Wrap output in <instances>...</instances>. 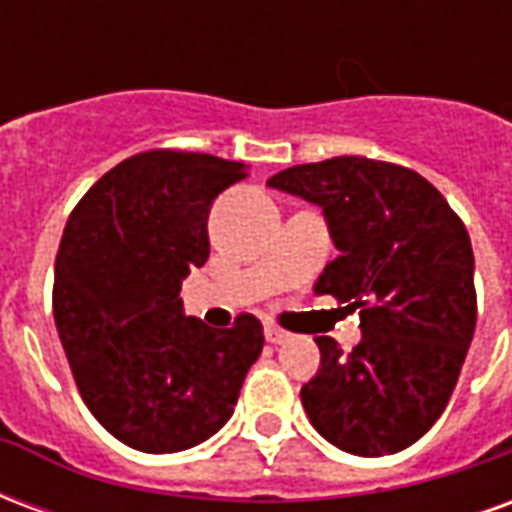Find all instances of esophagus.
<instances>
[{"instance_id": "1", "label": "esophagus", "mask_w": 512, "mask_h": 512, "mask_svg": "<svg viewBox=\"0 0 512 512\" xmlns=\"http://www.w3.org/2000/svg\"><path fill=\"white\" fill-rule=\"evenodd\" d=\"M266 340L271 345H282V343H288V340H290V332L279 329V326H274V323H268V326H266Z\"/></svg>"}]
</instances>
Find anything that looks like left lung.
<instances>
[{
  "mask_svg": "<svg viewBox=\"0 0 512 512\" xmlns=\"http://www.w3.org/2000/svg\"><path fill=\"white\" fill-rule=\"evenodd\" d=\"M268 186L321 208L340 255L315 293L345 301L362 321L351 354L315 337L321 367L301 386L312 428L351 455L406 450L441 417L472 345L466 227L439 189L389 161L337 156L282 169Z\"/></svg>",
  "mask_w": 512,
  "mask_h": 512,
  "instance_id": "left-lung-1",
  "label": "left lung"
}]
</instances>
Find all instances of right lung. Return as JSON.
Returning a JSON list of instances; mask_svg holds the SVG:
<instances>
[{"label":"right lung","instance_id":"obj_1","mask_svg":"<svg viewBox=\"0 0 512 512\" xmlns=\"http://www.w3.org/2000/svg\"><path fill=\"white\" fill-rule=\"evenodd\" d=\"M246 164L147 150L109 169L65 224L54 263V323L93 417L139 452H180L233 417L263 326L189 318L180 282L211 255L213 200Z\"/></svg>","mask_w":512,"mask_h":512}]
</instances>
